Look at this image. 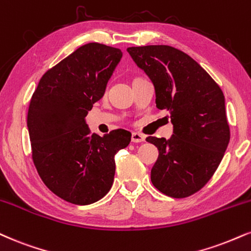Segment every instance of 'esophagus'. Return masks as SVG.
<instances>
[{"instance_id": "obj_1", "label": "esophagus", "mask_w": 251, "mask_h": 251, "mask_svg": "<svg viewBox=\"0 0 251 251\" xmlns=\"http://www.w3.org/2000/svg\"><path fill=\"white\" fill-rule=\"evenodd\" d=\"M145 139L146 138L143 134L138 133V132H133L132 133V143H144Z\"/></svg>"}]
</instances>
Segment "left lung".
<instances>
[{
  "label": "left lung",
  "mask_w": 251,
  "mask_h": 251,
  "mask_svg": "<svg viewBox=\"0 0 251 251\" xmlns=\"http://www.w3.org/2000/svg\"><path fill=\"white\" fill-rule=\"evenodd\" d=\"M155 89L159 110L170 111L173 135L149 137L159 156L151 171L158 191L181 199L203 187L225 155L230 139L225 96L191 56L170 45L127 48Z\"/></svg>",
  "instance_id": "left-lung-1"
}]
</instances>
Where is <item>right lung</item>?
<instances>
[{
    "label": "right lung",
    "mask_w": 251,
    "mask_h": 251,
    "mask_svg": "<svg viewBox=\"0 0 251 251\" xmlns=\"http://www.w3.org/2000/svg\"><path fill=\"white\" fill-rule=\"evenodd\" d=\"M122 57L117 48L83 45L45 72L30 100L26 123L35 167L45 186L71 203L91 204L107 194L114 155L131 141L122 128L91 134L85 122Z\"/></svg>",
    "instance_id": "add662e5"
}]
</instances>
